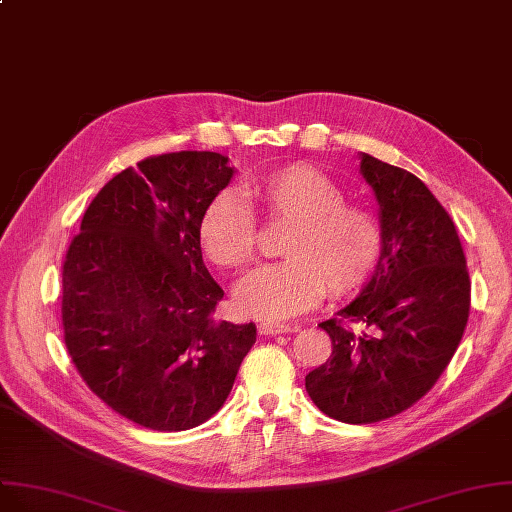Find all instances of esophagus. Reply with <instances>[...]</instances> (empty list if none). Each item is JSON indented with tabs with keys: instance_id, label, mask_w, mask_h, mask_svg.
<instances>
[{
	"instance_id": "obj_1",
	"label": "esophagus",
	"mask_w": 512,
	"mask_h": 512,
	"mask_svg": "<svg viewBox=\"0 0 512 512\" xmlns=\"http://www.w3.org/2000/svg\"><path fill=\"white\" fill-rule=\"evenodd\" d=\"M290 331H296V327L292 325H276V323H261L259 325V333L261 335H280V333H290Z\"/></svg>"
}]
</instances>
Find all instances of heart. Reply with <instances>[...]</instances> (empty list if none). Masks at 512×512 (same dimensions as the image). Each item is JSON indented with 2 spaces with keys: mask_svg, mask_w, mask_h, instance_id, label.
<instances>
[{
  "mask_svg": "<svg viewBox=\"0 0 512 512\" xmlns=\"http://www.w3.org/2000/svg\"><path fill=\"white\" fill-rule=\"evenodd\" d=\"M245 194L271 220L286 222L282 261L259 267L236 288L238 311L253 319L284 321L309 311L323 296L358 292L383 253L377 214L348 203L344 189L309 164H290L247 183ZM201 245L232 271L253 263L259 220L243 193L220 189L201 216Z\"/></svg>",
  "mask_w": 512,
  "mask_h": 512,
  "instance_id": "heart-1",
  "label": "heart"
}]
</instances>
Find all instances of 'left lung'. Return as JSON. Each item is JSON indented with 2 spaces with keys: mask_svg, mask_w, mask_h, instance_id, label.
I'll use <instances>...</instances> for the list:
<instances>
[{
  "mask_svg": "<svg viewBox=\"0 0 512 512\" xmlns=\"http://www.w3.org/2000/svg\"><path fill=\"white\" fill-rule=\"evenodd\" d=\"M381 203L383 253L362 294L319 323L331 356L306 374L323 414L346 424L393 418L418 403L457 352L471 282L453 218L405 168L362 154Z\"/></svg>",
  "mask_w": 512,
  "mask_h": 512,
  "instance_id": "left-lung-1",
  "label": "left lung"
}]
</instances>
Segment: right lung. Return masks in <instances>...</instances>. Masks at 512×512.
Returning a JSON list of instances; mask_svg holds the SVG:
<instances>
[{
    "mask_svg": "<svg viewBox=\"0 0 512 512\" xmlns=\"http://www.w3.org/2000/svg\"><path fill=\"white\" fill-rule=\"evenodd\" d=\"M228 158L170 152L98 191L61 274L65 348L119 416L177 432L212 418L257 339L216 321L224 290L201 257V216L230 183Z\"/></svg>",
    "mask_w": 512,
    "mask_h": 512,
    "instance_id": "obj_1",
    "label": "right lung"
}]
</instances>
